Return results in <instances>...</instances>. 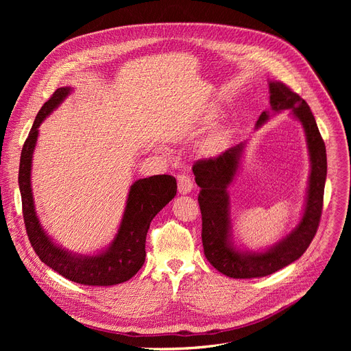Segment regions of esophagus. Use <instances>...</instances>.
<instances>
[{
	"instance_id": "34e87169",
	"label": "esophagus",
	"mask_w": 351,
	"mask_h": 351,
	"mask_svg": "<svg viewBox=\"0 0 351 351\" xmlns=\"http://www.w3.org/2000/svg\"><path fill=\"white\" fill-rule=\"evenodd\" d=\"M176 179H178V191H179V193L186 195V193H189L193 189V182H192L189 175L180 173V175L176 176Z\"/></svg>"
}]
</instances>
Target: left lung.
I'll list each match as a JSON object with an SVG mask.
<instances>
[{
  "instance_id": "left-lung-1",
  "label": "left lung",
  "mask_w": 351,
  "mask_h": 351,
  "mask_svg": "<svg viewBox=\"0 0 351 351\" xmlns=\"http://www.w3.org/2000/svg\"><path fill=\"white\" fill-rule=\"evenodd\" d=\"M269 88L271 109L274 112L291 109L294 117L302 122L307 138L311 172L307 204L299 226L265 253H239L229 246L228 186L236 173L243 145L230 147L215 158L199 159L192 168L200 188L197 202L202 213V243L205 256L216 270L233 279L263 278L298 261L316 236L323 210L327 158L316 119L307 102L286 84L276 81L270 82ZM267 118L269 112H262L257 126Z\"/></svg>"
}]
</instances>
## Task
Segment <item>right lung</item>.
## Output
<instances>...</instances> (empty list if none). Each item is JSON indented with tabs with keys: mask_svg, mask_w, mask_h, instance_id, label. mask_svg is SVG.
Listing matches in <instances>:
<instances>
[{
	"mask_svg": "<svg viewBox=\"0 0 351 351\" xmlns=\"http://www.w3.org/2000/svg\"><path fill=\"white\" fill-rule=\"evenodd\" d=\"M69 94V88H60L43 105L28 138L24 142L18 183H20L23 216L29 243L41 262L65 279L85 286H114L129 280L145 262L146 233L152 219L176 195V179L171 175H155L136 180L131 186L122 222L115 241L106 252L97 256H73L55 246L36 219L31 193V160L38 126L53 108Z\"/></svg>",
	"mask_w": 351,
	"mask_h": 351,
	"instance_id": "add662e5",
	"label": "right lung"
}]
</instances>
